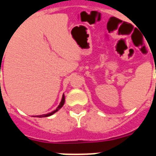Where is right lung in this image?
Masks as SVG:
<instances>
[{
  "label": "right lung",
  "instance_id": "right-lung-1",
  "mask_svg": "<svg viewBox=\"0 0 156 156\" xmlns=\"http://www.w3.org/2000/svg\"><path fill=\"white\" fill-rule=\"evenodd\" d=\"M64 104H65V95H63V96H62V99H61V103H60V104L58 105V107L56 108V110H54V111H52V112H49V113H48V114H44V115H40V116H37V117H45V116H52V114H54L55 112H56L58 111L59 109H61V108H62V106L64 105Z\"/></svg>",
  "mask_w": 156,
  "mask_h": 156
}]
</instances>
